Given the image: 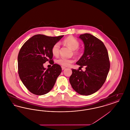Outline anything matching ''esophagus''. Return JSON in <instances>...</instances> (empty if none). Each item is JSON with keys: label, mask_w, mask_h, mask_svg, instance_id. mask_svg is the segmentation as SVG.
Listing matches in <instances>:
<instances>
[{"label": "esophagus", "mask_w": 130, "mask_h": 130, "mask_svg": "<svg viewBox=\"0 0 130 130\" xmlns=\"http://www.w3.org/2000/svg\"><path fill=\"white\" fill-rule=\"evenodd\" d=\"M61 68H62V70H64V69H66V68H65V67H63V66H62V67H61Z\"/></svg>", "instance_id": "34e87169"}]
</instances>
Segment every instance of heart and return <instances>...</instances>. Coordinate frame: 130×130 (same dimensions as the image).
<instances>
[{
    "mask_svg": "<svg viewBox=\"0 0 130 130\" xmlns=\"http://www.w3.org/2000/svg\"><path fill=\"white\" fill-rule=\"evenodd\" d=\"M63 43L70 47L73 50V53L75 56H78L80 54V51L78 48L79 46V42L78 40L73 36H69L63 41ZM60 49V44L56 43L52 47L51 52L52 54L55 56L59 55ZM74 62L73 59H67L63 57H60L56 60V63L63 67H68Z\"/></svg>",
    "mask_w": 130,
    "mask_h": 130,
    "instance_id": "heart-1",
    "label": "heart"
}]
</instances>
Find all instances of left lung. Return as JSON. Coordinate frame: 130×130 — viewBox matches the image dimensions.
<instances>
[{
  "label": "left lung",
  "mask_w": 130,
  "mask_h": 130,
  "mask_svg": "<svg viewBox=\"0 0 130 130\" xmlns=\"http://www.w3.org/2000/svg\"><path fill=\"white\" fill-rule=\"evenodd\" d=\"M84 53L76 63L86 70L74 69L69 78L73 89L79 94L88 95L95 93L102 86L108 74L110 63L105 45L99 38L90 34L81 35Z\"/></svg>",
  "instance_id": "left-lung-1"
}]
</instances>
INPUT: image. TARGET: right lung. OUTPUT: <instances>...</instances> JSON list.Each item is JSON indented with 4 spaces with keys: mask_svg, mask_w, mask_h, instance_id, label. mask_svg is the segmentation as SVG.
<instances>
[{
    "mask_svg": "<svg viewBox=\"0 0 130 130\" xmlns=\"http://www.w3.org/2000/svg\"><path fill=\"white\" fill-rule=\"evenodd\" d=\"M63 36L35 35L25 42L20 50L18 59L19 76L33 94L41 95L49 92L61 73V66L54 64L51 49ZM46 61L53 65L47 70L43 67Z\"/></svg>",
    "mask_w": 130,
    "mask_h": 130,
    "instance_id": "obj_1",
    "label": "right lung"
}]
</instances>
